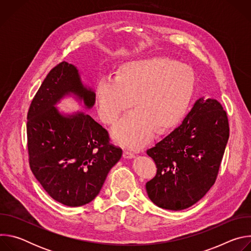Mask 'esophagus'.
Masks as SVG:
<instances>
[{
  "instance_id": "34e87169",
  "label": "esophagus",
  "mask_w": 251,
  "mask_h": 251,
  "mask_svg": "<svg viewBox=\"0 0 251 251\" xmlns=\"http://www.w3.org/2000/svg\"><path fill=\"white\" fill-rule=\"evenodd\" d=\"M123 157L126 158V159H132L135 157V155L132 153V152H129V151H124L123 152Z\"/></svg>"
}]
</instances>
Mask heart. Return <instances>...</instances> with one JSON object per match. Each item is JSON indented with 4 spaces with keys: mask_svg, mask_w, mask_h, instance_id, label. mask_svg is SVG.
<instances>
[{
    "mask_svg": "<svg viewBox=\"0 0 251 251\" xmlns=\"http://www.w3.org/2000/svg\"><path fill=\"white\" fill-rule=\"evenodd\" d=\"M194 69L167 57H151L123 64L117 77L103 76L95 88L100 119L115 124L133 106L137 109L113 129L120 144L138 149L159 131L174 127L186 114L195 93Z\"/></svg>",
    "mask_w": 251,
    "mask_h": 251,
    "instance_id": "heart-1",
    "label": "heart"
}]
</instances>
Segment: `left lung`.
<instances>
[{
    "label": "left lung",
    "instance_id": "8db88e82",
    "mask_svg": "<svg viewBox=\"0 0 251 251\" xmlns=\"http://www.w3.org/2000/svg\"><path fill=\"white\" fill-rule=\"evenodd\" d=\"M228 137L222 104L200 98L180 126L147 150L157 168L156 176L146 183L150 200L171 210L199 201L217 180Z\"/></svg>",
    "mask_w": 251,
    "mask_h": 251
}]
</instances>
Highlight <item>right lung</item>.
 Returning a JSON list of instances; mask_svg holds the SVG:
<instances>
[{
	"label": "right lung",
	"mask_w": 251,
	"mask_h": 251,
	"mask_svg": "<svg viewBox=\"0 0 251 251\" xmlns=\"http://www.w3.org/2000/svg\"><path fill=\"white\" fill-rule=\"evenodd\" d=\"M69 93L83 99L87 108L95 102L76 67L62 61L50 71L29 105L27 153L29 168L45 191L64 205L80 206L99 194L122 149L111 144L107 130L89 115L58 112L54 105Z\"/></svg>",
	"instance_id": "right-lung-1"
}]
</instances>
